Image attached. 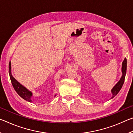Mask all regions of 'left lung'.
Listing matches in <instances>:
<instances>
[{
	"mask_svg": "<svg viewBox=\"0 0 133 133\" xmlns=\"http://www.w3.org/2000/svg\"><path fill=\"white\" fill-rule=\"evenodd\" d=\"M126 71H127V59H126V58H125L122 63V67H121L122 76H121L120 80L118 81V83H117V84L113 87V88L111 89V91L112 93V97L111 98L114 97L118 93V92L120 91L121 89L122 88L124 82Z\"/></svg>",
	"mask_w": 133,
	"mask_h": 133,
	"instance_id": "1",
	"label": "left lung"
}]
</instances>
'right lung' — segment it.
I'll list each match as a JSON object with an SVG mask.
<instances>
[{
    "label": "right lung",
    "mask_w": 133,
    "mask_h": 133,
    "mask_svg": "<svg viewBox=\"0 0 133 133\" xmlns=\"http://www.w3.org/2000/svg\"><path fill=\"white\" fill-rule=\"evenodd\" d=\"M9 73L10 78L12 82V85L13 88L16 91V93L19 94V95L22 98L25 100L29 102H32L31 100V97H32L33 93L32 92L29 91V90L24 87L23 85H22L21 83L15 79L13 77V76L12 75V67H11V62H9ZM56 95L55 94L54 97H55Z\"/></svg>",
    "instance_id": "1"
}]
</instances>
